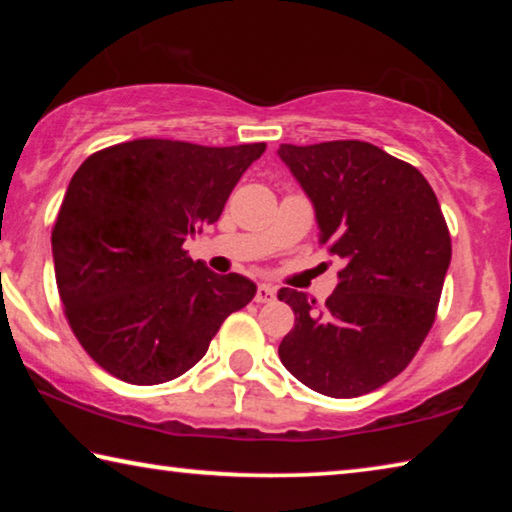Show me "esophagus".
Masks as SVG:
<instances>
[{
  "label": "esophagus",
  "instance_id": "1",
  "mask_svg": "<svg viewBox=\"0 0 512 512\" xmlns=\"http://www.w3.org/2000/svg\"><path fill=\"white\" fill-rule=\"evenodd\" d=\"M255 300L262 302V305H266V302H273L275 300V289L271 287V284H259L257 293H255Z\"/></svg>",
  "mask_w": 512,
  "mask_h": 512
}]
</instances>
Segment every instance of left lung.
Wrapping results in <instances>:
<instances>
[{"label":"left lung","mask_w":512,"mask_h":512,"mask_svg":"<svg viewBox=\"0 0 512 512\" xmlns=\"http://www.w3.org/2000/svg\"><path fill=\"white\" fill-rule=\"evenodd\" d=\"M314 205L320 244L345 266L323 307L280 289L296 314L280 359L311 391L359 397L409 366L436 318L452 239L422 173L359 140L280 144Z\"/></svg>","instance_id":"obj_1"}]
</instances>
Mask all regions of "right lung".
<instances>
[{
    "label": "right lung",
    "mask_w": 512,
    "mask_h": 512,
    "mask_svg": "<svg viewBox=\"0 0 512 512\" xmlns=\"http://www.w3.org/2000/svg\"><path fill=\"white\" fill-rule=\"evenodd\" d=\"M266 144L133 140L92 153L51 230L69 327L112 377L137 386L183 375L255 282L194 262L185 239L219 221Z\"/></svg>",
    "instance_id": "obj_1"
}]
</instances>
